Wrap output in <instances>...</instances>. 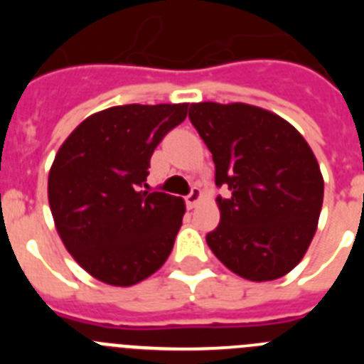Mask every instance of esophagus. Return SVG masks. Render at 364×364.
I'll use <instances>...</instances> for the list:
<instances>
[{
	"instance_id": "34e87169",
	"label": "esophagus",
	"mask_w": 364,
	"mask_h": 364,
	"mask_svg": "<svg viewBox=\"0 0 364 364\" xmlns=\"http://www.w3.org/2000/svg\"><path fill=\"white\" fill-rule=\"evenodd\" d=\"M200 198H202V191H200V189L193 188L191 193H189L188 197H186V205H188L189 210H193V208H195V205H197L198 202H200Z\"/></svg>"
}]
</instances>
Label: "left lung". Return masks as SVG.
<instances>
[{
    "instance_id": "8db88e82",
    "label": "left lung",
    "mask_w": 364,
    "mask_h": 364,
    "mask_svg": "<svg viewBox=\"0 0 364 364\" xmlns=\"http://www.w3.org/2000/svg\"><path fill=\"white\" fill-rule=\"evenodd\" d=\"M189 120L213 154L220 222L205 235L222 264L247 281H273L306 253L324 182L302 134L275 112L247 104H191Z\"/></svg>"
}]
</instances>
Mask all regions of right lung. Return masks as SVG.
Wrapping results in <instances>:
<instances>
[{
	"label": "right lung",
	"instance_id": "1",
	"mask_svg": "<svg viewBox=\"0 0 364 364\" xmlns=\"http://www.w3.org/2000/svg\"><path fill=\"white\" fill-rule=\"evenodd\" d=\"M189 104L117 105L67 136L49 171V205L74 260L111 286H133L169 257L184 200L140 191L153 151Z\"/></svg>",
	"mask_w": 364,
	"mask_h": 364
}]
</instances>
